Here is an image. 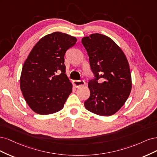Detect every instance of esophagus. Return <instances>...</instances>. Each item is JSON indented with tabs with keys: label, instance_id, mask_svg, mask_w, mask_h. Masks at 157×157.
<instances>
[{
	"label": "esophagus",
	"instance_id": "1",
	"mask_svg": "<svg viewBox=\"0 0 157 157\" xmlns=\"http://www.w3.org/2000/svg\"><path fill=\"white\" fill-rule=\"evenodd\" d=\"M73 85L75 87L79 88L82 86H83L85 85V81L83 80H74L73 81Z\"/></svg>",
	"mask_w": 157,
	"mask_h": 157
}]
</instances>
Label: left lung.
<instances>
[{
	"mask_svg": "<svg viewBox=\"0 0 157 157\" xmlns=\"http://www.w3.org/2000/svg\"><path fill=\"white\" fill-rule=\"evenodd\" d=\"M82 42L94 74L88 83L90 97L85 101V107L99 115H113L124 105L132 89L128 60L113 40L105 35L90 34ZM99 78L102 83L98 82Z\"/></svg>",
	"mask_w": 157,
	"mask_h": 157,
	"instance_id": "obj_1",
	"label": "left lung"
}]
</instances>
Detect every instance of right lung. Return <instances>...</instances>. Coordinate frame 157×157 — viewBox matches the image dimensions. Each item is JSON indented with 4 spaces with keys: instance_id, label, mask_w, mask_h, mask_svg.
Here are the masks:
<instances>
[{
    "instance_id": "right-lung-1",
    "label": "right lung",
    "mask_w": 157,
    "mask_h": 157,
    "mask_svg": "<svg viewBox=\"0 0 157 157\" xmlns=\"http://www.w3.org/2000/svg\"><path fill=\"white\" fill-rule=\"evenodd\" d=\"M77 42L76 38L55 32L34 45L22 68L20 88L34 112L48 115L61 109L72 91L66 74L64 55Z\"/></svg>"
}]
</instances>
